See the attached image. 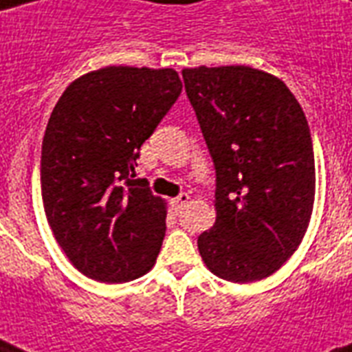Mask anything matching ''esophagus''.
Wrapping results in <instances>:
<instances>
[{
  "instance_id": "1",
  "label": "esophagus",
  "mask_w": 352,
  "mask_h": 352,
  "mask_svg": "<svg viewBox=\"0 0 352 352\" xmlns=\"http://www.w3.org/2000/svg\"><path fill=\"white\" fill-rule=\"evenodd\" d=\"M188 201H190V195H188V193H181L179 197H175L171 201V206H173L175 212H181V210L188 204Z\"/></svg>"
}]
</instances>
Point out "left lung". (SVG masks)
<instances>
[{"instance_id":"1","label":"left lung","mask_w":352,"mask_h":352,"mask_svg":"<svg viewBox=\"0 0 352 352\" xmlns=\"http://www.w3.org/2000/svg\"><path fill=\"white\" fill-rule=\"evenodd\" d=\"M215 166L214 226L199 235L221 279L268 278L300 246L314 206L311 129L279 78L246 65L182 71Z\"/></svg>"}]
</instances>
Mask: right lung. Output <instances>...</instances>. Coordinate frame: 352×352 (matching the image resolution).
<instances>
[{"label": "right lung", "mask_w": 352, "mask_h": 352, "mask_svg": "<svg viewBox=\"0 0 352 352\" xmlns=\"http://www.w3.org/2000/svg\"><path fill=\"white\" fill-rule=\"evenodd\" d=\"M181 91L173 69L109 65L74 80L52 109L41 199L58 245L87 278L124 283L157 261L166 203L135 166Z\"/></svg>", "instance_id": "obj_1"}]
</instances>
